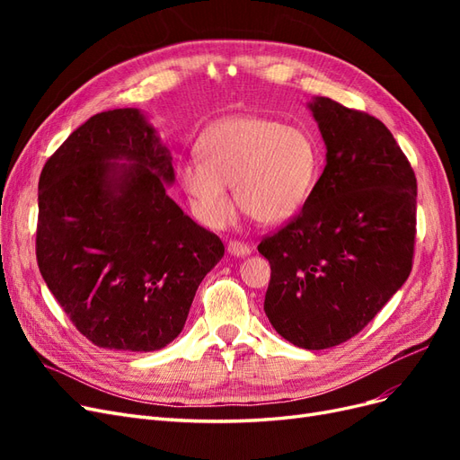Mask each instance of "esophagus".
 <instances>
[{"instance_id":"esophagus-1","label":"esophagus","mask_w":460,"mask_h":460,"mask_svg":"<svg viewBox=\"0 0 460 460\" xmlns=\"http://www.w3.org/2000/svg\"><path fill=\"white\" fill-rule=\"evenodd\" d=\"M228 253H230V255H235V257H245V255L252 253V247H249V245L243 243V242L234 240V242L228 243Z\"/></svg>"}]
</instances>
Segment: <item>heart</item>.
Returning <instances> with one entry per match:
<instances>
[{
	"mask_svg": "<svg viewBox=\"0 0 460 460\" xmlns=\"http://www.w3.org/2000/svg\"><path fill=\"white\" fill-rule=\"evenodd\" d=\"M196 157L176 166V180L196 215L213 228L225 226L232 215L226 186L249 217L278 225L309 199L323 169L311 130L255 115L211 124L199 136Z\"/></svg>",
	"mask_w": 460,
	"mask_h": 460,
	"instance_id": "heart-1",
	"label": "heart"
}]
</instances>
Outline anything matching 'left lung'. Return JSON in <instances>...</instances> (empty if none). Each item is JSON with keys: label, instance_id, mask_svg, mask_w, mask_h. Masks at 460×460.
<instances>
[{"label": "left lung", "instance_id": "8db88e82", "mask_svg": "<svg viewBox=\"0 0 460 460\" xmlns=\"http://www.w3.org/2000/svg\"><path fill=\"white\" fill-rule=\"evenodd\" d=\"M326 166L301 213L262 238L264 313L284 340L328 349L380 313L412 269L414 171L385 124L330 97L309 103Z\"/></svg>", "mask_w": 460, "mask_h": 460}]
</instances>
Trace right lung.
I'll use <instances>...</instances> for the list:
<instances>
[{"label": "right lung", "instance_id": "obj_1", "mask_svg": "<svg viewBox=\"0 0 460 460\" xmlns=\"http://www.w3.org/2000/svg\"><path fill=\"white\" fill-rule=\"evenodd\" d=\"M171 159L140 111L113 109L78 127L41 169V278L82 336L103 349H163L225 255L218 235L166 196Z\"/></svg>", "mask_w": 460, "mask_h": 460}]
</instances>
